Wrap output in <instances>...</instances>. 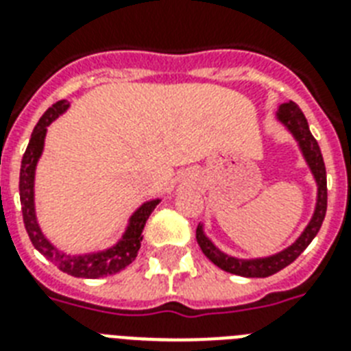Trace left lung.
<instances>
[{"label":"left lung","mask_w":351,"mask_h":351,"mask_svg":"<svg viewBox=\"0 0 351 351\" xmlns=\"http://www.w3.org/2000/svg\"><path fill=\"white\" fill-rule=\"evenodd\" d=\"M278 120L282 121L284 125L288 127L289 131L293 132V136L299 140V145L304 153V158L310 165L311 173L315 176L317 186H319V195H317V208L313 213V219L304 230V233L300 234L299 240L293 245H289L288 250L280 251L277 255L267 256V258H256V261H242V258H233L217 250L213 242L204 234L202 226L197 228V242L200 245V250L204 251V255L208 256L209 261L217 264L220 269H224L233 275H240V277H269L273 273L280 271L286 266H289L302 251L310 245V242L315 239V234L319 233L322 226V220L326 217L328 208V187H326V167H324V160H322L321 147L313 138L308 127V120H306L304 112L300 111L299 106L295 101H288L282 104L277 112Z\"/></svg>","instance_id":"8db88e82"}]
</instances>
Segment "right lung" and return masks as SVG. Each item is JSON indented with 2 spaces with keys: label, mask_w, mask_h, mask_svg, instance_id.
<instances>
[{
  "label": "right lung",
  "mask_w": 351,
  "mask_h": 351,
  "mask_svg": "<svg viewBox=\"0 0 351 351\" xmlns=\"http://www.w3.org/2000/svg\"><path fill=\"white\" fill-rule=\"evenodd\" d=\"M67 100H60L47 109L45 114L36 123L29 145H27V151L23 154V160H21V169H19V200H21L23 224L27 233H29L32 245L40 251L41 255L47 256L54 266L60 267L63 273L82 278L109 277V275H114V273L125 269L136 258L140 242L143 239L142 231L143 226H145V220L149 219V215L153 213V209L158 206L160 200H151V202L143 204L142 208H138L136 213L131 217V222H129V228H127L123 239L114 247L107 251L93 253V255L71 256L62 253V251H58L43 237L40 226L36 222L34 213V171L38 158H40L41 151H43L47 125H51V121H54L62 112L67 111Z\"/></svg>",
  "instance_id": "right-lung-1"
}]
</instances>
